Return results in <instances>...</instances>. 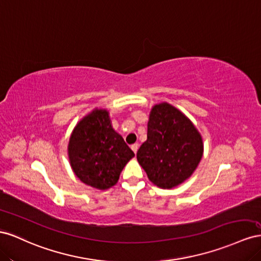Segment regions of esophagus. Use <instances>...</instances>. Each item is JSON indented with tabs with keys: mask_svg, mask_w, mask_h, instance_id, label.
<instances>
[{
	"mask_svg": "<svg viewBox=\"0 0 261 261\" xmlns=\"http://www.w3.org/2000/svg\"><path fill=\"white\" fill-rule=\"evenodd\" d=\"M131 150L135 152V154L138 152V150H139V144L138 143H135V144H132L131 145Z\"/></svg>",
	"mask_w": 261,
	"mask_h": 261,
	"instance_id": "obj_1",
	"label": "esophagus"
}]
</instances>
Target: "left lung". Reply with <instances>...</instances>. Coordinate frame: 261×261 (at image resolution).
I'll use <instances>...</instances> for the list:
<instances>
[{
    "mask_svg": "<svg viewBox=\"0 0 261 261\" xmlns=\"http://www.w3.org/2000/svg\"><path fill=\"white\" fill-rule=\"evenodd\" d=\"M203 155V141L190 119L168 102L151 109L147 139L138 162L155 186L172 189L193 174Z\"/></svg>",
    "mask_w": 261,
    "mask_h": 261,
    "instance_id": "left-lung-1",
    "label": "left lung"
}]
</instances>
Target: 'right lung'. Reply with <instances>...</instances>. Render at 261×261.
I'll use <instances>...</instances> for the list:
<instances>
[{
  "mask_svg": "<svg viewBox=\"0 0 261 261\" xmlns=\"http://www.w3.org/2000/svg\"><path fill=\"white\" fill-rule=\"evenodd\" d=\"M68 155L73 173L82 182L106 190L118 182L135 153L113 128L108 110L95 108L73 129Z\"/></svg>",
  "mask_w": 261,
  "mask_h": 261,
  "instance_id": "obj_1",
  "label": "right lung"
}]
</instances>
